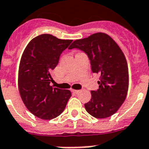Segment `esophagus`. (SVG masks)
Here are the masks:
<instances>
[{
	"label": "esophagus",
	"mask_w": 149,
	"mask_h": 149,
	"mask_svg": "<svg viewBox=\"0 0 149 149\" xmlns=\"http://www.w3.org/2000/svg\"><path fill=\"white\" fill-rule=\"evenodd\" d=\"M72 91L73 92V93H74V94H78V93L80 92V91H79V90H73V89H72Z\"/></svg>",
	"instance_id": "obj_1"
}]
</instances>
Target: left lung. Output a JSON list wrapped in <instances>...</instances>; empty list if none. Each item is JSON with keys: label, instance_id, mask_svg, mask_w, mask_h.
Segmentation results:
<instances>
[{"label": "left lung", "instance_id": "8db88e82", "mask_svg": "<svg viewBox=\"0 0 149 149\" xmlns=\"http://www.w3.org/2000/svg\"><path fill=\"white\" fill-rule=\"evenodd\" d=\"M69 49H77L88 55L93 73L99 74V88L91 91V99L84 104L95 118L113 115L121 107L129 88V71L125 55L116 42L103 33L74 41Z\"/></svg>", "mask_w": 149, "mask_h": 149}]
</instances>
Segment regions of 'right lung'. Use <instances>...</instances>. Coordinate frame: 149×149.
Returning a JSON list of instances; mask_svg holds the SVG:
<instances>
[{
  "mask_svg": "<svg viewBox=\"0 0 149 149\" xmlns=\"http://www.w3.org/2000/svg\"><path fill=\"white\" fill-rule=\"evenodd\" d=\"M72 42L42 34L32 39L22 55L18 74L19 94L28 110L40 119L59 116L72 96L68 90L50 86L52 70Z\"/></svg>",
  "mask_w": 149,
  "mask_h": 149,
  "instance_id": "1",
  "label": "right lung"
}]
</instances>
